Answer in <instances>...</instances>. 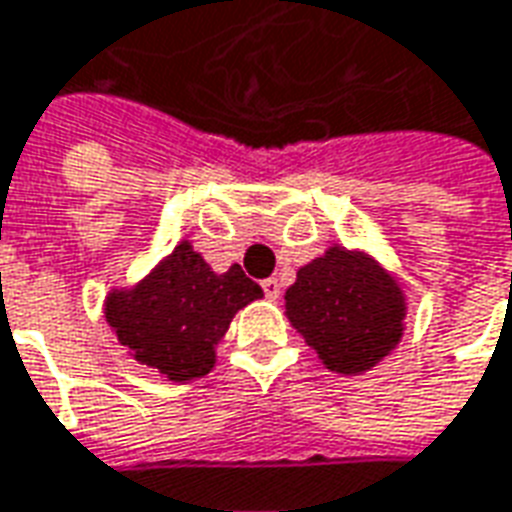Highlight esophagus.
Returning <instances> with one entry per match:
<instances>
[{
    "mask_svg": "<svg viewBox=\"0 0 512 512\" xmlns=\"http://www.w3.org/2000/svg\"><path fill=\"white\" fill-rule=\"evenodd\" d=\"M262 289L264 295H267V300H278V297H281V281H278V278H267V281H262Z\"/></svg>",
    "mask_w": 512,
    "mask_h": 512,
    "instance_id": "obj_1",
    "label": "esophagus"
}]
</instances>
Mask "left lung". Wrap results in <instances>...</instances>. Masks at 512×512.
I'll return each instance as SVG.
<instances>
[{
  "instance_id": "1",
  "label": "left lung",
  "mask_w": 512,
  "mask_h": 512,
  "mask_svg": "<svg viewBox=\"0 0 512 512\" xmlns=\"http://www.w3.org/2000/svg\"><path fill=\"white\" fill-rule=\"evenodd\" d=\"M284 300L289 325L336 375L369 372L405 333V286L361 248L331 245L297 270Z\"/></svg>"
}]
</instances>
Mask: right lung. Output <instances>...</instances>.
<instances>
[{
	"label": "right lung",
	"mask_w": 512,
	"mask_h": 512,
	"mask_svg": "<svg viewBox=\"0 0 512 512\" xmlns=\"http://www.w3.org/2000/svg\"><path fill=\"white\" fill-rule=\"evenodd\" d=\"M264 297L239 264L215 273L181 239L134 286H115L104 297V320L137 364L151 366L173 383L212 372L217 344L239 308Z\"/></svg>",
	"instance_id": "obj_1"
}]
</instances>
